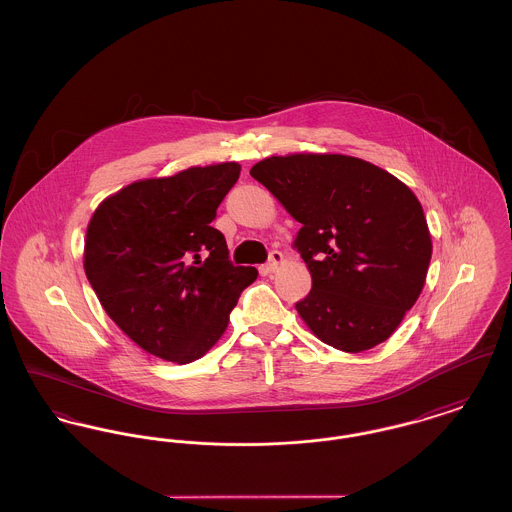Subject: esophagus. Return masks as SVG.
<instances>
[{"label":"esophagus","mask_w":512,"mask_h":512,"mask_svg":"<svg viewBox=\"0 0 512 512\" xmlns=\"http://www.w3.org/2000/svg\"><path fill=\"white\" fill-rule=\"evenodd\" d=\"M283 254L279 252V250H273V252H269L268 264L262 268L264 273H273V271H277V268L283 264Z\"/></svg>","instance_id":"1"}]
</instances>
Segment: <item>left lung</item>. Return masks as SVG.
I'll return each mask as SVG.
<instances>
[{
    "label": "left lung",
    "instance_id": "left-lung-1",
    "mask_svg": "<svg viewBox=\"0 0 512 512\" xmlns=\"http://www.w3.org/2000/svg\"><path fill=\"white\" fill-rule=\"evenodd\" d=\"M250 175L302 225L312 275L296 312L333 349L387 341L424 289L431 237L422 204L397 177L343 154L271 156Z\"/></svg>",
    "mask_w": 512,
    "mask_h": 512
}]
</instances>
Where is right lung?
<instances>
[{"label":"right lung","mask_w":512,"mask_h":512,"mask_svg":"<svg viewBox=\"0 0 512 512\" xmlns=\"http://www.w3.org/2000/svg\"><path fill=\"white\" fill-rule=\"evenodd\" d=\"M241 165L189 167L108 196L92 214L84 271L106 314L140 349L189 364L212 349L256 268L233 266L212 227Z\"/></svg>","instance_id":"right-lung-1"}]
</instances>
